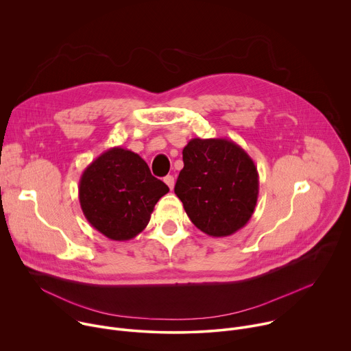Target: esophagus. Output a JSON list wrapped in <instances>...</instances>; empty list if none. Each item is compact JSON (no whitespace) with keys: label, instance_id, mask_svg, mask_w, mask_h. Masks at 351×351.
I'll list each match as a JSON object with an SVG mask.
<instances>
[{"label":"esophagus","instance_id":"34e87169","mask_svg":"<svg viewBox=\"0 0 351 351\" xmlns=\"http://www.w3.org/2000/svg\"><path fill=\"white\" fill-rule=\"evenodd\" d=\"M164 182L168 184V187L172 190L173 189V186H175V178L172 176V175H168V176H165L164 178Z\"/></svg>","mask_w":351,"mask_h":351}]
</instances>
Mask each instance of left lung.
<instances>
[{
	"mask_svg": "<svg viewBox=\"0 0 351 351\" xmlns=\"http://www.w3.org/2000/svg\"><path fill=\"white\" fill-rule=\"evenodd\" d=\"M175 194L190 221L213 237L245 226L256 210L258 172L254 161L228 138H191L183 148Z\"/></svg>",
	"mask_w": 351,
	"mask_h": 351,
	"instance_id": "left-lung-1",
	"label": "left lung"
}]
</instances>
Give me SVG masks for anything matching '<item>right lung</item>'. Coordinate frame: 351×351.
Wrapping results in <instances>:
<instances>
[{
    "label": "right lung",
    "mask_w": 351,
    "mask_h": 351,
    "mask_svg": "<svg viewBox=\"0 0 351 351\" xmlns=\"http://www.w3.org/2000/svg\"><path fill=\"white\" fill-rule=\"evenodd\" d=\"M169 187L130 149L112 147L82 173L79 202L88 223L111 240L136 237Z\"/></svg>",
    "instance_id": "add662e5"
}]
</instances>
